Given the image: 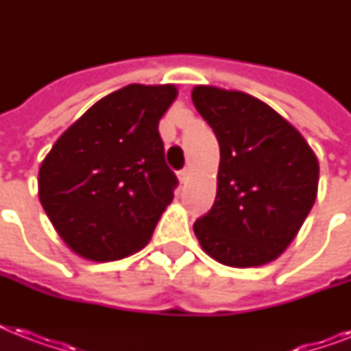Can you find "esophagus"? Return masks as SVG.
<instances>
[{
  "label": "esophagus",
  "mask_w": 351,
  "mask_h": 351,
  "mask_svg": "<svg viewBox=\"0 0 351 351\" xmlns=\"http://www.w3.org/2000/svg\"><path fill=\"white\" fill-rule=\"evenodd\" d=\"M189 176H191V169H189V167H184V169L178 173V180H180L182 184H186V182L189 180Z\"/></svg>",
  "instance_id": "1"
}]
</instances>
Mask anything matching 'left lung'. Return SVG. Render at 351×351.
Returning <instances> with one entry per match:
<instances>
[{"mask_svg": "<svg viewBox=\"0 0 351 351\" xmlns=\"http://www.w3.org/2000/svg\"><path fill=\"white\" fill-rule=\"evenodd\" d=\"M191 98L220 145L217 197L193 226L195 234L224 266H264L286 251L313 208L319 160L304 136L255 96L197 85Z\"/></svg>", "mask_w": 351, "mask_h": 351, "instance_id": "8db88e82", "label": "left lung"}]
</instances>
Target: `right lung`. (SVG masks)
<instances>
[{
  "label": "right lung",
  "instance_id": "obj_1",
  "mask_svg": "<svg viewBox=\"0 0 351 351\" xmlns=\"http://www.w3.org/2000/svg\"><path fill=\"white\" fill-rule=\"evenodd\" d=\"M176 95L173 84L121 87L74 121L41 162V206L82 258L120 261L151 240L176 186L158 134Z\"/></svg>",
  "mask_w": 351,
  "mask_h": 351
}]
</instances>
